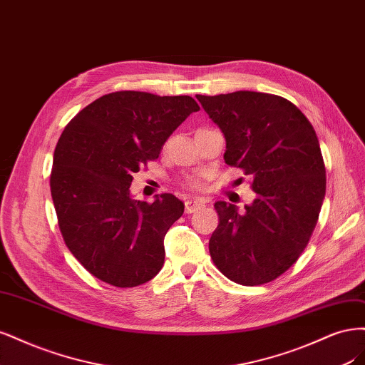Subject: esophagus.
<instances>
[{
    "label": "esophagus",
    "mask_w": 365,
    "mask_h": 365,
    "mask_svg": "<svg viewBox=\"0 0 365 365\" xmlns=\"http://www.w3.org/2000/svg\"><path fill=\"white\" fill-rule=\"evenodd\" d=\"M203 206H205V203L200 202V200H195V198H190V200H186V202H185L186 214H192V212H195L197 209L203 207Z\"/></svg>",
    "instance_id": "obj_1"
}]
</instances>
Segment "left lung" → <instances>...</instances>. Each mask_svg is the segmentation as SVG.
I'll return each instance as SVG.
<instances>
[{"instance_id":"obj_1","label":"left lung","mask_w":365,"mask_h":365,"mask_svg":"<svg viewBox=\"0 0 365 365\" xmlns=\"http://www.w3.org/2000/svg\"><path fill=\"white\" fill-rule=\"evenodd\" d=\"M226 139L225 160L252 179L256 197L240 212L215 202L220 225L209 240L214 264L241 285L276 279L299 259L319 220L326 170L314 127L272 93L197 96Z\"/></svg>"}]
</instances>
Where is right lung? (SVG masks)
I'll list each match as a JSON object with an SVG mask.
<instances>
[{
    "mask_svg": "<svg viewBox=\"0 0 365 365\" xmlns=\"http://www.w3.org/2000/svg\"><path fill=\"white\" fill-rule=\"evenodd\" d=\"M197 110L187 96L112 92L80 110L58 139L50 179L58 227L76 259L106 284L132 288L160 272L163 238L185 205L173 194L135 200L130 185Z\"/></svg>",
    "mask_w": 365,
    "mask_h": 365,
    "instance_id": "obj_1",
    "label": "right lung"
}]
</instances>
